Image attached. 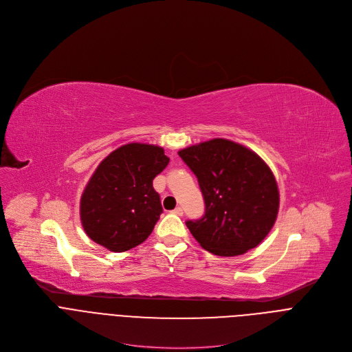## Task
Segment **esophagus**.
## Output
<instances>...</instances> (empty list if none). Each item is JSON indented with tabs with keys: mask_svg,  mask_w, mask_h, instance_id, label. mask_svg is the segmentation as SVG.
<instances>
[{
	"mask_svg": "<svg viewBox=\"0 0 352 352\" xmlns=\"http://www.w3.org/2000/svg\"><path fill=\"white\" fill-rule=\"evenodd\" d=\"M173 213H174V214H177V216H182V214H184V209L178 206V208H175V209L173 210Z\"/></svg>",
	"mask_w": 352,
	"mask_h": 352,
	"instance_id": "34e87169",
	"label": "esophagus"
}]
</instances>
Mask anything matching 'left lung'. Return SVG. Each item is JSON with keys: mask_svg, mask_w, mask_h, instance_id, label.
Returning a JSON list of instances; mask_svg holds the SVG:
<instances>
[{"mask_svg": "<svg viewBox=\"0 0 352 352\" xmlns=\"http://www.w3.org/2000/svg\"><path fill=\"white\" fill-rule=\"evenodd\" d=\"M196 175L205 214L186 220L204 249L236 256L258 246L278 213V188L267 164L252 150L227 139H212L178 152Z\"/></svg>", "mask_w": 352, "mask_h": 352, "instance_id": "8db88e82", "label": "left lung"}]
</instances>
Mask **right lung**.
I'll list each match as a JSON object with an SVG mask.
<instances>
[{
	"label": "right lung",
	"instance_id": "add662e5",
	"mask_svg": "<svg viewBox=\"0 0 352 352\" xmlns=\"http://www.w3.org/2000/svg\"><path fill=\"white\" fill-rule=\"evenodd\" d=\"M168 162L159 146L128 143L100 163L80 199V220L89 238L124 252L152 234L163 213L153 179Z\"/></svg>",
	"mask_w": 352,
	"mask_h": 352
}]
</instances>
